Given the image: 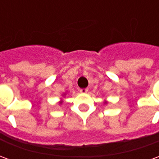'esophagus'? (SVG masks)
I'll return each mask as SVG.
<instances>
[{
	"label": "esophagus",
	"mask_w": 159,
	"mask_h": 159,
	"mask_svg": "<svg viewBox=\"0 0 159 159\" xmlns=\"http://www.w3.org/2000/svg\"><path fill=\"white\" fill-rule=\"evenodd\" d=\"M88 91H89V89H80V93H87Z\"/></svg>",
	"instance_id": "34e87169"
}]
</instances>
